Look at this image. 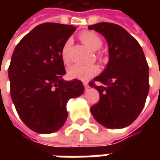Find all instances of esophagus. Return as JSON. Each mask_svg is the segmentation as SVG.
Returning a JSON list of instances; mask_svg holds the SVG:
<instances>
[{
  "label": "esophagus",
  "mask_w": 160,
  "mask_h": 160,
  "mask_svg": "<svg viewBox=\"0 0 160 160\" xmlns=\"http://www.w3.org/2000/svg\"><path fill=\"white\" fill-rule=\"evenodd\" d=\"M83 85H84V87H85V89H86V90H87V89H88V88H89V85H88V83H87V82H84L83 83Z\"/></svg>",
  "instance_id": "obj_1"
}]
</instances>
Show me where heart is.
I'll use <instances>...</instances> for the list:
<instances>
[{
    "label": "heart",
    "mask_w": 160,
    "mask_h": 160,
    "mask_svg": "<svg viewBox=\"0 0 160 160\" xmlns=\"http://www.w3.org/2000/svg\"><path fill=\"white\" fill-rule=\"evenodd\" d=\"M81 41L93 51H97L103 45V42L96 33L92 32H83L80 34ZM72 45V40L68 39L62 48V59L64 63L69 62V50ZM99 72V68L95 64H73L68 68V75L71 79L88 80Z\"/></svg>",
    "instance_id": "1"
}]
</instances>
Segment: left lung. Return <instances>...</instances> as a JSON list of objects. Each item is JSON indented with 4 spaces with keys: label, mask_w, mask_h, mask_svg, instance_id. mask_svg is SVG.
I'll return each instance as SVG.
<instances>
[{
    "label": "left lung",
    "mask_w": 160,
    "mask_h": 160,
    "mask_svg": "<svg viewBox=\"0 0 160 160\" xmlns=\"http://www.w3.org/2000/svg\"><path fill=\"white\" fill-rule=\"evenodd\" d=\"M106 39L109 62L104 71L93 79L100 99L91 107L95 120L108 128H122L134 122L144 107L149 91V68L137 40L122 26L98 23L88 26Z\"/></svg>",
    "instance_id": "1"
}]
</instances>
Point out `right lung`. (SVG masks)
Instances as JSON below:
<instances>
[{
  "mask_svg": "<svg viewBox=\"0 0 160 160\" xmlns=\"http://www.w3.org/2000/svg\"><path fill=\"white\" fill-rule=\"evenodd\" d=\"M75 30L73 26L43 23L13 50L8 68L11 98L20 119L37 133L59 130L68 118V101L84 92L80 80L62 79L66 71L62 48Z\"/></svg>",
  "mask_w": 160,
  "mask_h": 160,
  "instance_id": "add662e5",
  "label": "right lung"
}]
</instances>
